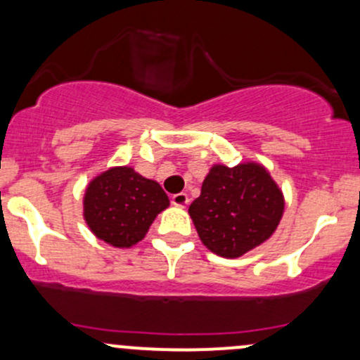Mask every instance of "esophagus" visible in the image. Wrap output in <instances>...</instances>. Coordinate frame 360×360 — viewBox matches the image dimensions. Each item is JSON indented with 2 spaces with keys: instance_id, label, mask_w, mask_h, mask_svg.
I'll return each mask as SVG.
<instances>
[{
  "instance_id": "obj_1",
  "label": "esophagus",
  "mask_w": 360,
  "mask_h": 360,
  "mask_svg": "<svg viewBox=\"0 0 360 360\" xmlns=\"http://www.w3.org/2000/svg\"><path fill=\"white\" fill-rule=\"evenodd\" d=\"M172 204H173V206L185 207L188 204V195L185 194V192H180V194L172 195Z\"/></svg>"
}]
</instances>
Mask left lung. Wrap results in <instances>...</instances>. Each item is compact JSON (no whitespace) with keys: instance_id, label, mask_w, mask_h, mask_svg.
I'll use <instances>...</instances> for the list:
<instances>
[{"instance_id":"8db88e82","label":"left lung","mask_w":360,"mask_h":360,"mask_svg":"<svg viewBox=\"0 0 360 360\" xmlns=\"http://www.w3.org/2000/svg\"><path fill=\"white\" fill-rule=\"evenodd\" d=\"M285 197L262 165H212L188 207L200 242L221 257H240L274 233Z\"/></svg>"}]
</instances>
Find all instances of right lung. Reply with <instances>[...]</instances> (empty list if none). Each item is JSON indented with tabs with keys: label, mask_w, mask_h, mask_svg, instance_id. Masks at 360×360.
I'll return each instance as SVG.
<instances>
[{
	"label": "right lung",
	"mask_w": 360,
	"mask_h": 360,
	"mask_svg": "<svg viewBox=\"0 0 360 360\" xmlns=\"http://www.w3.org/2000/svg\"><path fill=\"white\" fill-rule=\"evenodd\" d=\"M169 206L158 181L130 166H113L89 181L84 219L99 240L129 249L146 237L161 211Z\"/></svg>",
	"instance_id": "obj_1"
}]
</instances>
